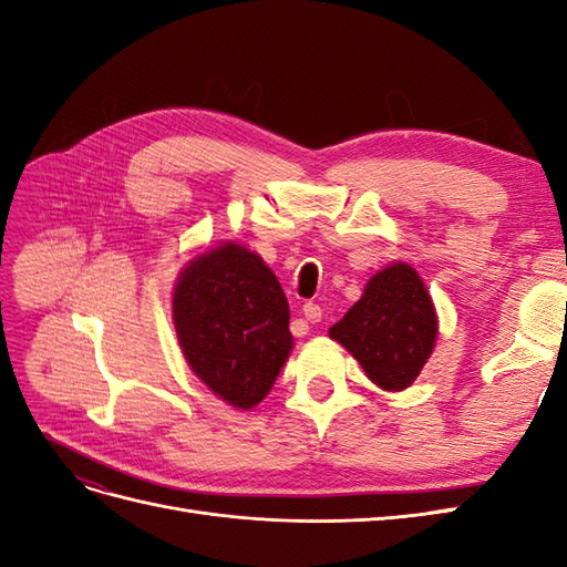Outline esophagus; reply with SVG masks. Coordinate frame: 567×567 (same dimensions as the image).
<instances>
[{"instance_id":"esophagus-1","label":"esophagus","mask_w":567,"mask_h":567,"mask_svg":"<svg viewBox=\"0 0 567 567\" xmlns=\"http://www.w3.org/2000/svg\"><path fill=\"white\" fill-rule=\"evenodd\" d=\"M302 315H305L307 321H312V323L321 321V317H323L321 307H319L317 302H305V305H302Z\"/></svg>"}]
</instances>
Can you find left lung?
Returning a JSON list of instances; mask_svg holds the SVG:
<instances>
[{
	"instance_id": "obj_1",
	"label": "left lung",
	"mask_w": 567,
	"mask_h": 567,
	"mask_svg": "<svg viewBox=\"0 0 567 567\" xmlns=\"http://www.w3.org/2000/svg\"><path fill=\"white\" fill-rule=\"evenodd\" d=\"M329 336L352 352L375 385L404 390L435 348L437 317L419 274L398 262L375 274Z\"/></svg>"
}]
</instances>
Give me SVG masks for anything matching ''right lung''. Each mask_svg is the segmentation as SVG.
<instances>
[{
	"mask_svg": "<svg viewBox=\"0 0 567 567\" xmlns=\"http://www.w3.org/2000/svg\"><path fill=\"white\" fill-rule=\"evenodd\" d=\"M173 317L188 367L238 409L265 400L293 350L281 284L260 255L236 244L188 262Z\"/></svg>",
	"mask_w": 567,
	"mask_h": 567,
	"instance_id": "1",
	"label": "right lung"
}]
</instances>
